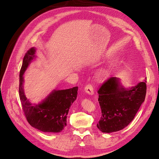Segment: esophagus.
<instances>
[{
    "mask_svg": "<svg viewBox=\"0 0 159 159\" xmlns=\"http://www.w3.org/2000/svg\"><path fill=\"white\" fill-rule=\"evenodd\" d=\"M84 91H86V93H87L89 95H93L94 93L93 87L91 84H88L84 87Z\"/></svg>",
    "mask_w": 159,
    "mask_h": 159,
    "instance_id": "esophagus-1",
    "label": "esophagus"
}]
</instances>
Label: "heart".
<instances>
[{
  "instance_id": "1",
  "label": "heart",
  "mask_w": 159,
  "mask_h": 159,
  "mask_svg": "<svg viewBox=\"0 0 159 159\" xmlns=\"http://www.w3.org/2000/svg\"><path fill=\"white\" fill-rule=\"evenodd\" d=\"M105 75V71L104 70H101L97 73V77L98 79H102Z\"/></svg>"
}]
</instances>
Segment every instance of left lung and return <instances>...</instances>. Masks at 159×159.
<instances>
[{
  "instance_id": "obj_1",
  "label": "left lung",
  "mask_w": 159,
  "mask_h": 159,
  "mask_svg": "<svg viewBox=\"0 0 159 159\" xmlns=\"http://www.w3.org/2000/svg\"><path fill=\"white\" fill-rule=\"evenodd\" d=\"M98 101L102 116L97 128L104 133L124 129L133 120L144 101L146 78L129 89L124 88L116 77H110L98 89Z\"/></svg>"
}]
</instances>
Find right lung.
I'll return each instance as SVG.
<instances>
[{
	"label": "right lung",
	"mask_w": 159,
	"mask_h": 159,
	"mask_svg": "<svg viewBox=\"0 0 159 159\" xmlns=\"http://www.w3.org/2000/svg\"><path fill=\"white\" fill-rule=\"evenodd\" d=\"M35 49L30 48L23 58L19 75V97L24 115L33 128L43 132H61L66 126L67 115L76 100L78 87L54 90L40 104L32 105L24 95L23 74L35 56Z\"/></svg>",
	"instance_id": "add662e5"
}]
</instances>
